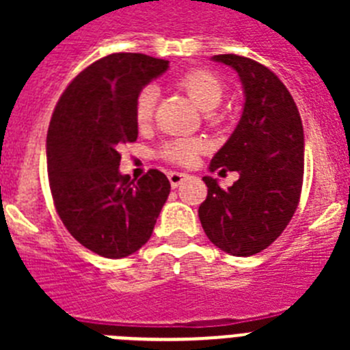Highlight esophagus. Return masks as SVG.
Instances as JSON below:
<instances>
[{
    "label": "esophagus",
    "instance_id": "obj_1",
    "mask_svg": "<svg viewBox=\"0 0 350 350\" xmlns=\"http://www.w3.org/2000/svg\"><path fill=\"white\" fill-rule=\"evenodd\" d=\"M189 177L187 173H180V172H170L168 173V178H170V184H172L173 189H177L178 185L185 180V178Z\"/></svg>",
    "mask_w": 350,
    "mask_h": 350
}]
</instances>
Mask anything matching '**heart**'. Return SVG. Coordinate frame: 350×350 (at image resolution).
<instances>
[{"mask_svg": "<svg viewBox=\"0 0 350 350\" xmlns=\"http://www.w3.org/2000/svg\"><path fill=\"white\" fill-rule=\"evenodd\" d=\"M180 88L189 94L191 100L202 108L203 112H213L215 108L221 107L224 100V85L215 75L205 70L189 71L187 75L180 79ZM157 101V89L154 85H147L142 89L135 105V117L140 126L148 124L152 120L154 107ZM205 145L200 140H191V138H180L173 140L165 145L163 156L168 161H173L177 165H191L202 152Z\"/></svg>", "mask_w": 350, "mask_h": 350, "instance_id": "1", "label": "heart"}]
</instances>
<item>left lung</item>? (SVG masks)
Wrapping results in <instances>:
<instances>
[{
	"instance_id": "1",
	"label": "left lung",
	"mask_w": 350,
	"mask_h": 350,
	"mask_svg": "<svg viewBox=\"0 0 350 350\" xmlns=\"http://www.w3.org/2000/svg\"><path fill=\"white\" fill-rule=\"evenodd\" d=\"M238 73L242 117L208 170L238 172L221 189L203 177L208 194L198 215L210 242L238 258L258 254L280 237L298 208L305 138L299 112L287 88L267 66L237 54L213 55Z\"/></svg>"
}]
</instances>
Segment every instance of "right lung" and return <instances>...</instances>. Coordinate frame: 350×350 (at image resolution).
<instances>
[{
  "instance_id": "add662e5",
  "label": "right lung",
  "mask_w": 350,
  "mask_h": 350,
  "mask_svg": "<svg viewBox=\"0 0 350 350\" xmlns=\"http://www.w3.org/2000/svg\"><path fill=\"white\" fill-rule=\"evenodd\" d=\"M168 61L119 52L96 61L63 92L47 133V170L61 221L77 242L120 259L148 242L168 200L165 173L138 182L119 170L122 144L138 138L135 105Z\"/></svg>"
}]
</instances>
